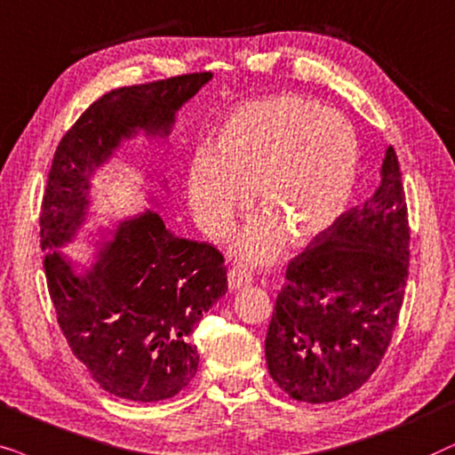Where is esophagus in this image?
<instances>
[{"label": "esophagus", "instance_id": "esophagus-1", "mask_svg": "<svg viewBox=\"0 0 455 455\" xmlns=\"http://www.w3.org/2000/svg\"><path fill=\"white\" fill-rule=\"evenodd\" d=\"M251 281H253V276H251L250 270L237 268V266L228 270V289H231V291L247 287V284H250Z\"/></svg>", "mask_w": 455, "mask_h": 455}]
</instances>
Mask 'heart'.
<instances>
[{
  "label": "heart",
  "mask_w": 455,
  "mask_h": 455,
  "mask_svg": "<svg viewBox=\"0 0 455 455\" xmlns=\"http://www.w3.org/2000/svg\"><path fill=\"white\" fill-rule=\"evenodd\" d=\"M358 143L347 120L301 95H276L239 108L216 141V156L197 154L187 172V199L212 239L233 231L250 205L256 218L237 241L247 262L264 264L284 241L310 243L347 205Z\"/></svg>",
  "instance_id": "heart-1"
}]
</instances>
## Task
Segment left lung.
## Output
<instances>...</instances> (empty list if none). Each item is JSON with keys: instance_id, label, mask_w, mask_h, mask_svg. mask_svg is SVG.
Returning a JSON list of instances; mask_svg holds the SVG:
<instances>
[{"instance_id": "8db88e82", "label": "left lung", "mask_w": 455, "mask_h": 455, "mask_svg": "<svg viewBox=\"0 0 455 455\" xmlns=\"http://www.w3.org/2000/svg\"><path fill=\"white\" fill-rule=\"evenodd\" d=\"M408 266V205L389 145L377 191L287 266L266 335L275 383L307 403L360 389L391 343Z\"/></svg>"}]
</instances>
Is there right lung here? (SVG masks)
I'll list each match as a JSON object with an SVG mask.
<instances>
[{"label": "right lung", "mask_w": 455, "mask_h": 455, "mask_svg": "<svg viewBox=\"0 0 455 455\" xmlns=\"http://www.w3.org/2000/svg\"><path fill=\"white\" fill-rule=\"evenodd\" d=\"M210 78L193 72L101 95L58 143L47 174L39 227L58 324L95 383L120 399L162 402L196 377L193 329L227 293L224 256L177 237L154 210L120 222L83 275L53 250L83 224L95 168L139 131L166 137L179 108Z\"/></svg>", "instance_id": "1"}]
</instances>
